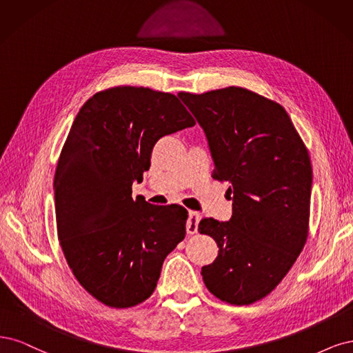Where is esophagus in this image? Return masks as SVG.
<instances>
[{
    "label": "esophagus",
    "mask_w": 353,
    "mask_h": 353,
    "mask_svg": "<svg viewBox=\"0 0 353 353\" xmlns=\"http://www.w3.org/2000/svg\"><path fill=\"white\" fill-rule=\"evenodd\" d=\"M201 220V215L196 211H189V219L186 223V232L188 234H195L198 232V224Z\"/></svg>",
    "instance_id": "esophagus-1"
}]
</instances>
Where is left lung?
Wrapping results in <instances>:
<instances>
[{
	"label": "left lung",
	"mask_w": 353,
	"mask_h": 353,
	"mask_svg": "<svg viewBox=\"0 0 353 353\" xmlns=\"http://www.w3.org/2000/svg\"><path fill=\"white\" fill-rule=\"evenodd\" d=\"M179 98L205 132L212 179L227 181L229 221L202 219L219 256L202 267L215 298L249 305L265 298L302 252L310 224L312 167L308 151L280 104L230 86Z\"/></svg>",
	"instance_id": "1"
}]
</instances>
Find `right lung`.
<instances>
[{
	"label": "right lung",
	"instance_id": "add662e5",
	"mask_svg": "<svg viewBox=\"0 0 353 353\" xmlns=\"http://www.w3.org/2000/svg\"><path fill=\"white\" fill-rule=\"evenodd\" d=\"M195 126L173 94L116 86L89 98L54 176L57 233L82 288L111 308L151 296L165 256L186 234V208L132 198L165 134Z\"/></svg>",
	"mask_w": 353,
	"mask_h": 353
}]
</instances>
